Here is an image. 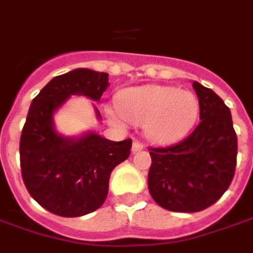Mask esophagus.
<instances>
[{
  "mask_svg": "<svg viewBox=\"0 0 253 253\" xmlns=\"http://www.w3.org/2000/svg\"><path fill=\"white\" fill-rule=\"evenodd\" d=\"M143 148H144V144L140 143L139 140H134L133 144H132V151H133V152H137V151H141Z\"/></svg>",
  "mask_w": 253,
  "mask_h": 253,
  "instance_id": "34e87169",
  "label": "esophagus"
}]
</instances>
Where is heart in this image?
Returning a JSON list of instances; mask_svg holds the SVG:
<instances>
[{
  "instance_id": "b5f03b06",
  "label": "heart",
  "mask_w": 253,
  "mask_h": 253,
  "mask_svg": "<svg viewBox=\"0 0 253 253\" xmlns=\"http://www.w3.org/2000/svg\"><path fill=\"white\" fill-rule=\"evenodd\" d=\"M116 110H108L112 123L144 124L145 136L158 144L182 139L197 120L200 104L194 93L174 86L148 84L126 88L117 97Z\"/></svg>"
}]
</instances>
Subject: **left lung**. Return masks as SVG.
<instances>
[{
  "label": "left lung",
  "instance_id": "left-lung-1",
  "mask_svg": "<svg viewBox=\"0 0 253 253\" xmlns=\"http://www.w3.org/2000/svg\"><path fill=\"white\" fill-rule=\"evenodd\" d=\"M200 124L179 143L149 148V194L163 209L194 213L220 200L233 179L237 158L229 108L217 94L193 82Z\"/></svg>",
  "mask_w": 253,
  "mask_h": 253
}]
</instances>
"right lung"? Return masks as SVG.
<instances>
[{
  "label": "right lung",
  "mask_w": 253,
  "mask_h": 253,
  "mask_svg": "<svg viewBox=\"0 0 253 253\" xmlns=\"http://www.w3.org/2000/svg\"><path fill=\"white\" fill-rule=\"evenodd\" d=\"M106 73L77 68L58 75L33 98L20 139L21 175L33 200L62 217H81L104 205L109 178L128 159L132 140L112 141L94 132L70 139L53 128V112L71 95L99 101ZM97 117L101 119L98 109Z\"/></svg>",
  "instance_id": "right-lung-1"
}]
</instances>
